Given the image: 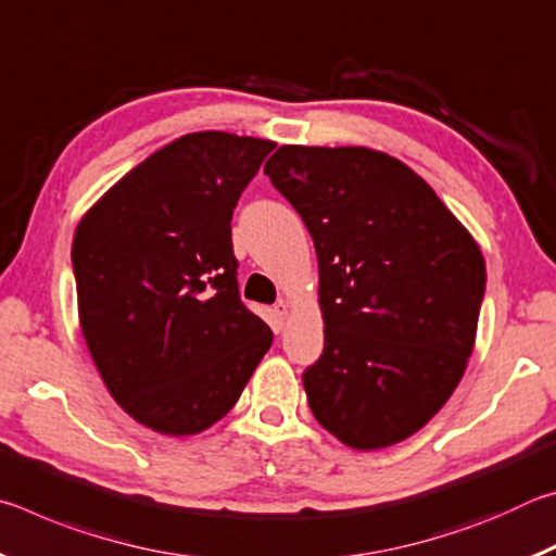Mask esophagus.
Instances as JSON below:
<instances>
[{
  "label": "esophagus",
  "mask_w": 556,
  "mask_h": 556,
  "mask_svg": "<svg viewBox=\"0 0 556 556\" xmlns=\"http://www.w3.org/2000/svg\"><path fill=\"white\" fill-rule=\"evenodd\" d=\"M287 316H289V304H285V301H277V304H275V321L281 326L287 321Z\"/></svg>",
  "instance_id": "obj_1"
}]
</instances>
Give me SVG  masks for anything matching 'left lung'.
I'll return each instance as SVG.
<instances>
[{"mask_svg":"<svg viewBox=\"0 0 556 556\" xmlns=\"http://www.w3.org/2000/svg\"><path fill=\"white\" fill-rule=\"evenodd\" d=\"M265 174L318 257L324 353L304 372L308 407L345 446L400 444L464 378L483 252L434 188L384 152L285 144Z\"/></svg>","mask_w":556,"mask_h":556,"instance_id":"1","label":"left lung"}]
</instances>
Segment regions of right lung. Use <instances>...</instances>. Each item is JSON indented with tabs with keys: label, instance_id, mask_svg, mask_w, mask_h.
Listing matches in <instances>:
<instances>
[{
	"label": "right lung",
	"instance_id": "obj_1",
	"mask_svg": "<svg viewBox=\"0 0 556 556\" xmlns=\"http://www.w3.org/2000/svg\"><path fill=\"white\" fill-rule=\"evenodd\" d=\"M275 142L193 131L83 215L73 238L92 363L131 419L191 437L228 414L271 331L240 301L230 220Z\"/></svg>",
	"mask_w": 556,
	"mask_h": 556
}]
</instances>
